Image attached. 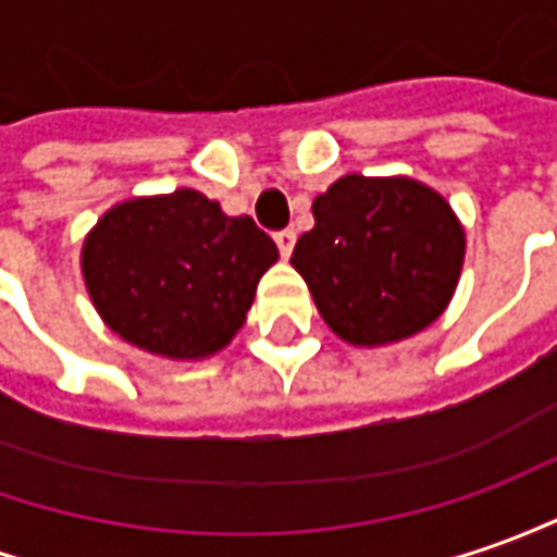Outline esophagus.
<instances>
[{
    "mask_svg": "<svg viewBox=\"0 0 557 557\" xmlns=\"http://www.w3.org/2000/svg\"><path fill=\"white\" fill-rule=\"evenodd\" d=\"M274 240H277V249L283 259H289L293 256V247H295V231L293 228H283L274 234Z\"/></svg>",
    "mask_w": 557,
    "mask_h": 557,
    "instance_id": "obj_1",
    "label": "esophagus"
}]
</instances>
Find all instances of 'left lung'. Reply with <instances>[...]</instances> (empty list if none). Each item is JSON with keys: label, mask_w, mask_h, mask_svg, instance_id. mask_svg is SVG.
<instances>
[{"label": "left lung", "mask_w": 557, "mask_h": 557, "mask_svg": "<svg viewBox=\"0 0 557 557\" xmlns=\"http://www.w3.org/2000/svg\"><path fill=\"white\" fill-rule=\"evenodd\" d=\"M293 264L338 338L403 342L451 301L463 228L426 185L350 173L313 200V228L298 237Z\"/></svg>", "instance_id": "1"}]
</instances>
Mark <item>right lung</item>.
I'll list each match as a JSON object with an SVG mask.
<instances>
[{"instance_id": "obj_1", "label": "right lung", "mask_w": 557, "mask_h": 557, "mask_svg": "<svg viewBox=\"0 0 557 557\" xmlns=\"http://www.w3.org/2000/svg\"><path fill=\"white\" fill-rule=\"evenodd\" d=\"M277 247L249 215L180 188L119 203L82 249V271L106 326L170 359L222 350L244 326Z\"/></svg>"}]
</instances>
